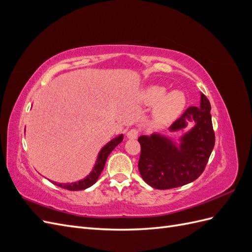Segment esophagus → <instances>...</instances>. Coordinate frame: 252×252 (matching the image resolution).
I'll use <instances>...</instances> for the list:
<instances>
[{
	"label": "esophagus",
	"instance_id": "esophagus-1",
	"mask_svg": "<svg viewBox=\"0 0 252 252\" xmlns=\"http://www.w3.org/2000/svg\"><path fill=\"white\" fill-rule=\"evenodd\" d=\"M140 134V130L136 128H132L127 132V138L128 139H136Z\"/></svg>",
	"mask_w": 252,
	"mask_h": 252
}]
</instances>
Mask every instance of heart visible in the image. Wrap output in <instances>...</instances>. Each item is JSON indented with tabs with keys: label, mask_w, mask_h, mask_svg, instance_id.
<instances>
[{
	"label": "heart",
	"mask_w": 252,
	"mask_h": 252,
	"mask_svg": "<svg viewBox=\"0 0 252 252\" xmlns=\"http://www.w3.org/2000/svg\"><path fill=\"white\" fill-rule=\"evenodd\" d=\"M166 91L163 86L152 85L143 94V100L147 105H155L159 102L155 109V117L162 123L177 118L186 104V96L182 91L174 90L168 94Z\"/></svg>",
	"instance_id": "1"
}]
</instances>
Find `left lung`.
Segmentation results:
<instances>
[{"mask_svg":"<svg viewBox=\"0 0 252 252\" xmlns=\"http://www.w3.org/2000/svg\"><path fill=\"white\" fill-rule=\"evenodd\" d=\"M210 109L209 100L202 94L201 106H190L170 126L171 131H178L195 123L182 136L179 147L161 134L140 136L139 170L148 185L171 189L191 183L203 173L216 142Z\"/></svg>","mask_w":252,"mask_h":252,"instance_id":"1","label":"left lung"}]
</instances>
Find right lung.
<instances>
[{"mask_svg":"<svg viewBox=\"0 0 252 252\" xmlns=\"http://www.w3.org/2000/svg\"><path fill=\"white\" fill-rule=\"evenodd\" d=\"M123 134H121L117 138H114L113 140H111L106 146H104L102 148V150L100 151V154L97 156V159H96V163L94 167L93 171H91L85 179H83L79 182H74V183H56V182H52L53 184L61 187V188H64L67 190H71V191H78V190H84L86 189L90 186H93L94 183L97 181L98 177H100L101 172L104 169V166L106 163V159H107L108 156L110 155V152L116 148L118 145L123 141Z\"/></svg>","mask_w":252,"mask_h":252,"instance_id":"add662e5","label":"right lung"}]
</instances>
